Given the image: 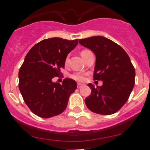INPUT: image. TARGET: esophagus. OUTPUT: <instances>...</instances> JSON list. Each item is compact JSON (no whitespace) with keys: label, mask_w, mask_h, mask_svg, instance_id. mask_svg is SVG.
I'll return each mask as SVG.
<instances>
[{"label":"esophagus","mask_w":150,"mask_h":150,"mask_svg":"<svg viewBox=\"0 0 150 150\" xmlns=\"http://www.w3.org/2000/svg\"><path fill=\"white\" fill-rule=\"evenodd\" d=\"M82 84H81V83H78V85H77V86H78V88H81V86H82Z\"/></svg>","instance_id":"esophagus-1"}]
</instances>
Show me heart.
Returning <instances> with one entry per match:
<instances>
[{"label": "heart", "instance_id": "b5f03b06", "mask_svg": "<svg viewBox=\"0 0 150 150\" xmlns=\"http://www.w3.org/2000/svg\"><path fill=\"white\" fill-rule=\"evenodd\" d=\"M88 51H89V50H86V49H84V50H81V56L83 58V56H85L86 53ZM68 61H69V55H68V56H67L66 59H65V63L66 64L67 63ZM71 78H72V79L75 80V81H78V82H83V81H84V80H85V74L75 73V74H73V75H71Z\"/></svg>", "mask_w": 150, "mask_h": 150}]
</instances>
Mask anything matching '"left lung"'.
<instances>
[{"label": "left lung", "mask_w": 150, "mask_h": 150, "mask_svg": "<svg viewBox=\"0 0 150 150\" xmlns=\"http://www.w3.org/2000/svg\"><path fill=\"white\" fill-rule=\"evenodd\" d=\"M81 45L96 56L94 80L102 81L101 86L88 83L91 93L85 99L91 111L110 115L118 111L127 101L135 84V69L124 49L103 36L79 40Z\"/></svg>", "instance_id": "obj_1"}]
</instances>
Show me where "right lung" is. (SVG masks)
<instances>
[{
    "instance_id": "obj_1",
    "label": "right lung",
    "mask_w": 150,
    "mask_h": 150,
    "mask_svg": "<svg viewBox=\"0 0 150 150\" xmlns=\"http://www.w3.org/2000/svg\"><path fill=\"white\" fill-rule=\"evenodd\" d=\"M78 43V40L46 39L35 45L25 56L19 71V89L36 116L50 118L66 109L69 96L77 88L76 82L65 78L60 84L52 79L62 74L67 56Z\"/></svg>"
}]
</instances>
